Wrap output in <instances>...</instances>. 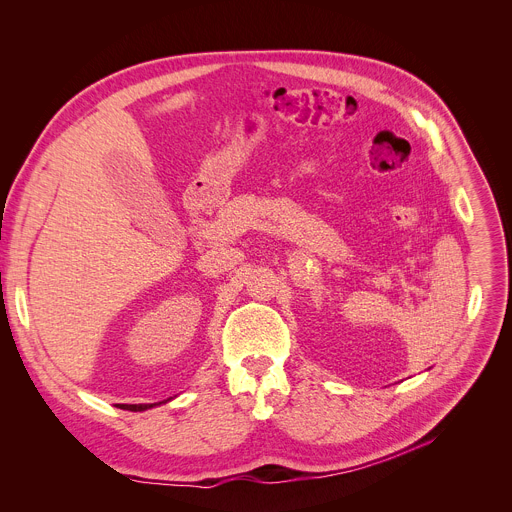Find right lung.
Instances as JSON below:
<instances>
[{
	"mask_svg": "<svg viewBox=\"0 0 512 512\" xmlns=\"http://www.w3.org/2000/svg\"><path fill=\"white\" fill-rule=\"evenodd\" d=\"M172 399V397H170ZM170 399H166V401H160V403H139V405H119V409H127V411H148V409H154V407H158V405H162V403H168Z\"/></svg>",
	"mask_w": 512,
	"mask_h": 512,
	"instance_id": "1",
	"label": "right lung"
}]
</instances>
